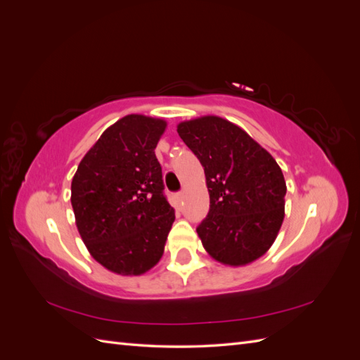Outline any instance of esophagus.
I'll return each mask as SVG.
<instances>
[{"instance_id": "obj_1", "label": "esophagus", "mask_w": 360, "mask_h": 360, "mask_svg": "<svg viewBox=\"0 0 360 360\" xmlns=\"http://www.w3.org/2000/svg\"><path fill=\"white\" fill-rule=\"evenodd\" d=\"M183 197H184V195H183V192H180V193H177V195H176V198H177V201H183Z\"/></svg>"}]
</instances>
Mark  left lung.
<instances>
[{"label": "left lung", "mask_w": 360, "mask_h": 360, "mask_svg": "<svg viewBox=\"0 0 360 360\" xmlns=\"http://www.w3.org/2000/svg\"><path fill=\"white\" fill-rule=\"evenodd\" d=\"M204 167L210 210L197 228L204 249L225 266H246L276 240L287 184L276 160L242 127L217 115L177 126Z\"/></svg>", "instance_id": "8db88e82"}]
</instances>
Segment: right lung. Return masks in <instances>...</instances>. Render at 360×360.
<instances>
[{
	"label": "right lung",
	"mask_w": 360,
	"mask_h": 360,
	"mask_svg": "<svg viewBox=\"0 0 360 360\" xmlns=\"http://www.w3.org/2000/svg\"><path fill=\"white\" fill-rule=\"evenodd\" d=\"M167 122L141 114L108 127L79 162L72 207L82 242L105 269L138 276L155 267L176 213L163 197L155 148Z\"/></svg>",
	"instance_id": "1"
}]
</instances>
